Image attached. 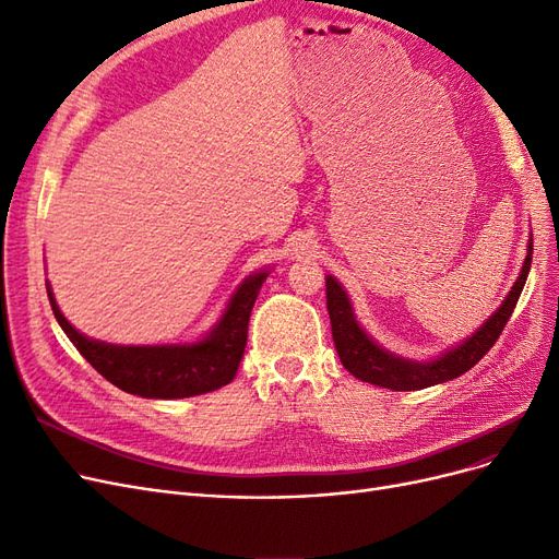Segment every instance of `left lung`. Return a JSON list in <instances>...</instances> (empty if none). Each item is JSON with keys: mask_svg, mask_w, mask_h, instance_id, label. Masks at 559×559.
Listing matches in <instances>:
<instances>
[{"mask_svg": "<svg viewBox=\"0 0 559 559\" xmlns=\"http://www.w3.org/2000/svg\"><path fill=\"white\" fill-rule=\"evenodd\" d=\"M532 249L534 245L530 242L527 259H524L520 275L511 286L509 296H506V300L499 306V310L489 317L476 333L466 337L462 345L448 349L433 361H411L382 349L373 337L359 326L343 286L337 284L333 275H326V308L331 317V331L337 357H341L343 366L354 378L384 389H394V392H415V389H425L464 376L466 370H471L485 357L489 347L499 341L503 326L509 324V319L518 306V298L522 294V286L530 275Z\"/></svg>", "mask_w": 559, "mask_h": 559, "instance_id": "left-lung-1", "label": "left lung"}]
</instances>
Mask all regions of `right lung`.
Masks as SVG:
<instances>
[{
    "mask_svg": "<svg viewBox=\"0 0 559 559\" xmlns=\"http://www.w3.org/2000/svg\"><path fill=\"white\" fill-rule=\"evenodd\" d=\"M265 277L267 270L249 275L233 294L216 326L191 345L134 347L93 341L64 319L50 286H46V292L58 324L99 376L123 392L144 399H186L233 382L247 345L249 314Z\"/></svg>",
    "mask_w": 559,
    "mask_h": 559,
    "instance_id": "1",
    "label": "right lung"
}]
</instances>
